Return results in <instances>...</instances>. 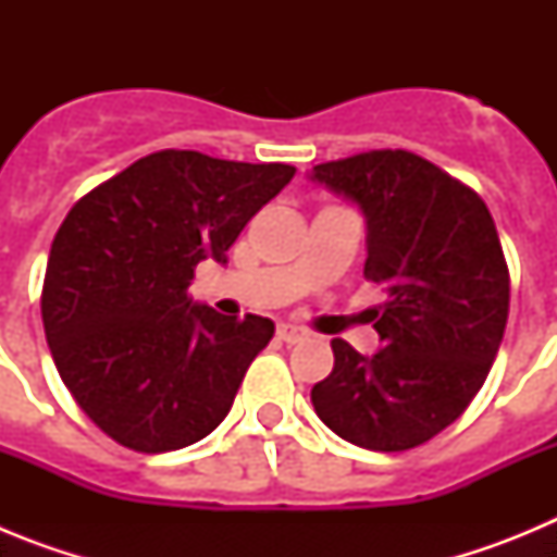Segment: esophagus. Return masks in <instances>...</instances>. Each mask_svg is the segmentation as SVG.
Segmentation results:
<instances>
[{"instance_id":"esophagus-1","label":"esophagus","mask_w":557,"mask_h":557,"mask_svg":"<svg viewBox=\"0 0 557 557\" xmlns=\"http://www.w3.org/2000/svg\"><path fill=\"white\" fill-rule=\"evenodd\" d=\"M275 334H278V339H282V343H287V346H295V343H301V339L307 337V332L298 326H293V323H278Z\"/></svg>"}]
</instances>
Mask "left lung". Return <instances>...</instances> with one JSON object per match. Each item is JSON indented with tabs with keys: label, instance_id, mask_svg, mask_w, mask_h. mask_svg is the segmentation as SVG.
<instances>
[{
	"label": "left lung",
	"instance_id": "left-lung-1",
	"mask_svg": "<svg viewBox=\"0 0 557 557\" xmlns=\"http://www.w3.org/2000/svg\"><path fill=\"white\" fill-rule=\"evenodd\" d=\"M309 178L366 218V278L382 284L373 357L332 339L334 371L314 412L373 451L426 444L482 387L508 323L510 275L488 206L407 150H371L312 166Z\"/></svg>",
	"mask_w": 557,
	"mask_h": 557
}]
</instances>
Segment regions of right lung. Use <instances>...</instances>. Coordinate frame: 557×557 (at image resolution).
I'll use <instances>...</instances> for the list:
<instances>
[{"mask_svg": "<svg viewBox=\"0 0 557 557\" xmlns=\"http://www.w3.org/2000/svg\"><path fill=\"white\" fill-rule=\"evenodd\" d=\"M289 164L195 150L145 156L77 200L55 234L41 318L63 385L133 451L184 449L228 416L270 318H225L186 289L256 211L293 181Z\"/></svg>", "mask_w": 557, "mask_h": 557, "instance_id": "1", "label": "right lung"}]
</instances>
